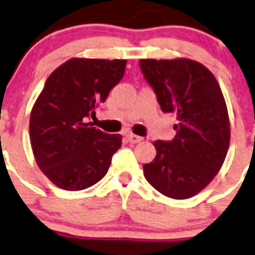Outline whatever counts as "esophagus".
Wrapping results in <instances>:
<instances>
[{
	"instance_id": "obj_1",
	"label": "esophagus",
	"mask_w": 255,
	"mask_h": 255,
	"mask_svg": "<svg viewBox=\"0 0 255 255\" xmlns=\"http://www.w3.org/2000/svg\"><path fill=\"white\" fill-rule=\"evenodd\" d=\"M127 138H128V141L131 142V144H137V142L142 141V137H140V136H137V134H133V133H128Z\"/></svg>"
}]
</instances>
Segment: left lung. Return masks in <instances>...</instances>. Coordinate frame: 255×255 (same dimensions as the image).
<instances>
[{
	"mask_svg": "<svg viewBox=\"0 0 255 255\" xmlns=\"http://www.w3.org/2000/svg\"><path fill=\"white\" fill-rule=\"evenodd\" d=\"M140 67L162 111L177 119L172 141L153 142L157 155L144 164V176L164 196L190 198L219 172L230 147L222 89L210 70L192 59H140Z\"/></svg>",
	"mask_w": 255,
	"mask_h": 255,
	"instance_id": "8db88e82",
	"label": "left lung"
}]
</instances>
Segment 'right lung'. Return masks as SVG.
Masks as SVG:
<instances>
[{
	"mask_svg": "<svg viewBox=\"0 0 255 255\" xmlns=\"http://www.w3.org/2000/svg\"><path fill=\"white\" fill-rule=\"evenodd\" d=\"M126 63L71 58L45 81L31 111L29 137L36 163L58 188L87 189L108 172L122 136L85 122L123 78Z\"/></svg>",
	"mask_w": 255,
	"mask_h": 255,
	"instance_id": "right-lung-1",
	"label": "right lung"
}]
</instances>
